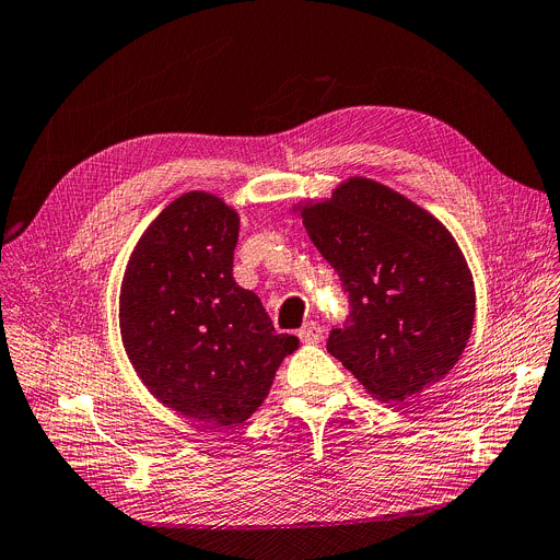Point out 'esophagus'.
I'll return each mask as SVG.
<instances>
[{
  "mask_svg": "<svg viewBox=\"0 0 560 560\" xmlns=\"http://www.w3.org/2000/svg\"><path fill=\"white\" fill-rule=\"evenodd\" d=\"M296 335H300V340L306 345H317L324 340V328L317 322H306Z\"/></svg>",
  "mask_w": 560,
  "mask_h": 560,
  "instance_id": "esophagus-1",
  "label": "esophagus"
}]
</instances>
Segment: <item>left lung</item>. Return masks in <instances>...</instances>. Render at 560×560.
<instances>
[{
    "instance_id": "8db88e82",
    "label": "left lung",
    "mask_w": 560,
    "mask_h": 560,
    "mask_svg": "<svg viewBox=\"0 0 560 560\" xmlns=\"http://www.w3.org/2000/svg\"><path fill=\"white\" fill-rule=\"evenodd\" d=\"M302 220L349 296L328 353L385 402H402L448 374L475 317L472 277L451 232L366 177L306 205Z\"/></svg>"
}]
</instances>
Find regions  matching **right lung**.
Returning <instances> with one entry per match:
<instances>
[{
  "label": "right lung",
  "instance_id": "obj_1",
  "mask_svg": "<svg viewBox=\"0 0 560 560\" xmlns=\"http://www.w3.org/2000/svg\"><path fill=\"white\" fill-rule=\"evenodd\" d=\"M238 213L191 191L137 243L121 283L126 353L151 394L182 417L236 425L266 400L294 335L234 281Z\"/></svg>",
  "mask_w": 560,
  "mask_h": 560
}]
</instances>
